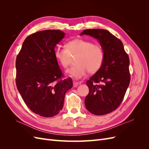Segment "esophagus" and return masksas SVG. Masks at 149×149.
<instances>
[{"label":"esophagus","mask_w":149,"mask_h":149,"mask_svg":"<svg viewBox=\"0 0 149 149\" xmlns=\"http://www.w3.org/2000/svg\"><path fill=\"white\" fill-rule=\"evenodd\" d=\"M79 84V83L76 82V81H73V87L74 88H76Z\"/></svg>","instance_id":"1"}]
</instances>
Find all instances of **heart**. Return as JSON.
Masks as SVG:
<instances>
[{
	"instance_id": "heart-1",
	"label": "heart",
	"mask_w": 149,
	"mask_h": 149,
	"mask_svg": "<svg viewBox=\"0 0 149 149\" xmlns=\"http://www.w3.org/2000/svg\"><path fill=\"white\" fill-rule=\"evenodd\" d=\"M76 56V64L68 71V74L74 79H81L90 73L96 72L102 65L104 53L101 47L96 44L83 39H74L68 42L65 47H58L55 49V56L60 65L67 68L71 56Z\"/></svg>"
}]
</instances>
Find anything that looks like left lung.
Instances as JSON below:
<instances>
[{
	"label": "left lung",
	"mask_w": 149,
	"mask_h": 149,
	"mask_svg": "<svg viewBox=\"0 0 149 149\" xmlns=\"http://www.w3.org/2000/svg\"><path fill=\"white\" fill-rule=\"evenodd\" d=\"M83 35L97 39L104 53L100 68L86 82L89 92L85 106L94 115L109 114L120 104L129 85V56L120 40L106 30L87 29Z\"/></svg>",
	"instance_id": "obj_1"
}]
</instances>
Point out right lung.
I'll return each instance as SVG.
<instances>
[{
    "label": "right lung",
    "instance_id": "1",
    "mask_svg": "<svg viewBox=\"0 0 149 149\" xmlns=\"http://www.w3.org/2000/svg\"><path fill=\"white\" fill-rule=\"evenodd\" d=\"M59 30L38 31L26 37L16 59V85L26 105L45 118L63 109L66 91L73 87L71 78L63 79L55 56V48L65 37Z\"/></svg>",
    "mask_w": 149,
    "mask_h": 149
}]
</instances>
